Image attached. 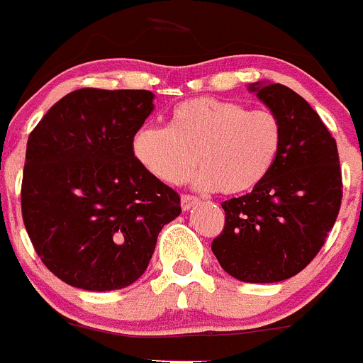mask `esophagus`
<instances>
[{
	"label": "esophagus",
	"mask_w": 363,
	"mask_h": 363,
	"mask_svg": "<svg viewBox=\"0 0 363 363\" xmlns=\"http://www.w3.org/2000/svg\"><path fill=\"white\" fill-rule=\"evenodd\" d=\"M198 201H199V199L196 198V196L184 194V196H182V208H184V210H191L192 206H194Z\"/></svg>",
	"instance_id": "esophagus-1"
}]
</instances>
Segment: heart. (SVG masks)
<instances>
[{"label":"heart","mask_w":363,"mask_h":363,"mask_svg":"<svg viewBox=\"0 0 363 363\" xmlns=\"http://www.w3.org/2000/svg\"><path fill=\"white\" fill-rule=\"evenodd\" d=\"M283 146V123L269 108L217 98H192L169 112L167 126H144L133 155L147 172L169 185L184 184L196 164L198 187L242 194L260 185Z\"/></svg>","instance_id":"b5f03b06"}]
</instances>
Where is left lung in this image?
<instances>
[{
  "instance_id": "obj_1",
  "label": "left lung",
  "mask_w": 363,
  "mask_h": 363,
  "mask_svg": "<svg viewBox=\"0 0 363 363\" xmlns=\"http://www.w3.org/2000/svg\"><path fill=\"white\" fill-rule=\"evenodd\" d=\"M250 91L279 116L283 146L260 185L223 203L212 251L233 278L274 283L303 271L324 246L339 216L342 172L337 143L301 96L281 84Z\"/></svg>"
}]
</instances>
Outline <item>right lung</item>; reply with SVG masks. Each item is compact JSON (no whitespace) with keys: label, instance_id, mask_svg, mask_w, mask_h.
<instances>
[{"label":"right lung","instance_id":"right-lung-1","mask_svg":"<svg viewBox=\"0 0 363 363\" xmlns=\"http://www.w3.org/2000/svg\"><path fill=\"white\" fill-rule=\"evenodd\" d=\"M153 110L150 91L78 89L30 133L21 210L35 253L84 291L128 287L146 271L178 192L140 165L133 137Z\"/></svg>","mask_w":363,"mask_h":363}]
</instances>
